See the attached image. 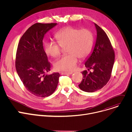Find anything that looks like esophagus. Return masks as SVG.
<instances>
[{"instance_id":"obj_1","label":"esophagus","mask_w":132,"mask_h":132,"mask_svg":"<svg viewBox=\"0 0 132 132\" xmlns=\"http://www.w3.org/2000/svg\"><path fill=\"white\" fill-rule=\"evenodd\" d=\"M72 73V72H62L61 74L62 75H71Z\"/></svg>"}]
</instances>
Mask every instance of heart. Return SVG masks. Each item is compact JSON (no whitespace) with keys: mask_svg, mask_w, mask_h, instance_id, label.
Segmentation results:
<instances>
[{"mask_svg":"<svg viewBox=\"0 0 132 132\" xmlns=\"http://www.w3.org/2000/svg\"><path fill=\"white\" fill-rule=\"evenodd\" d=\"M56 44L48 42L45 44L46 54L52 57H57L61 54L62 48L66 46L68 53L54 63V67L59 71L71 72L76 68L78 57L84 59L89 54L93 44V34L88 29H79L68 26L59 30L55 35Z\"/></svg>","mask_w":132,"mask_h":132,"instance_id":"heart-1","label":"heart"}]
</instances>
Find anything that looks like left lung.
<instances>
[{"instance_id":"8db88e82","label":"left lung","mask_w":132,"mask_h":132,"mask_svg":"<svg viewBox=\"0 0 132 132\" xmlns=\"http://www.w3.org/2000/svg\"><path fill=\"white\" fill-rule=\"evenodd\" d=\"M97 37L93 52L85 62L88 70L82 72L83 78L79 87L83 91L94 92L101 89L109 81L114 62V52L104 31L95 23Z\"/></svg>"}]
</instances>
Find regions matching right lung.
<instances>
[{"label":"right lung","mask_w":132,"mask_h":132,"mask_svg":"<svg viewBox=\"0 0 132 132\" xmlns=\"http://www.w3.org/2000/svg\"><path fill=\"white\" fill-rule=\"evenodd\" d=\"M57 23H37L31 26L21 37L18 44L15 68L26 88L32 94L47 97L55 90L60 75H46L51 64L44 50V35Z\"/></svg>","instance_id":"1"}]
</instances>
